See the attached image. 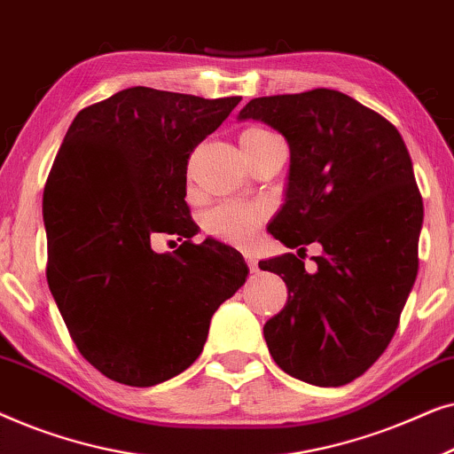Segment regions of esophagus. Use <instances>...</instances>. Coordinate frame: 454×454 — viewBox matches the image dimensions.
<instances>
[{
  "label": "esophagus",
  "mask_w": 454,
  "mask_h": 454,
  "mask_svg": "<svg viewBox=\"0 0 454 454\" xmlns=\"http://www.w3.org/2000/svg\"><path fill=\"white\" fill-rule=\"evenodd\" d=\"M244 258H246V264H247V269H250V272H258V260H256V256H254V254H250V252H246Z\"/></svg>",
  "instance_id": "obj_1"
}]
</instances>
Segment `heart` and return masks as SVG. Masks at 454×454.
<instances>
[{
    "label": "heart",
    "instance_id": "obj_1",
    "mask_svg": "<svg viewBox=\"0 0 454 454\" xmlns=\"http://www.w3.org/2000/svg\"><path fill=\"white\" fill-rule=\"evenodd\" d=\"M272 136L262 128H247L239 136V145L247 146L252 142L264 140ZM266 210L258 204H239V202H225L210 210L204 216V227L215 238L225 239L229 244L246 246L256 235V229L264 221Z\"/></svg>",
    "mask_w": 454,
    "mask_h": 454
}]
</instances>
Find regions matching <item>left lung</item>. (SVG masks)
<instances>
[{
  "mask_svg": "<svg viewBox=\"0 0 454 454\" xmlns=\"http://www.w3.org/2000/svg\"><path fill=\"white\" fill-rule=\"evenodd\" d=\"M239 120L281 132L291 151L285 204L269 231L306 252L262 260L289 300L264 325L278 368L316 387H343L387 349L418 277L424 204L399 129L331 89L252 98Z\"/></svg>",
  "mask_w": 454,
  "mask_h": 454,
  "instance_id": "8db88e82",
  "label": "left lung"
}]
</instances>
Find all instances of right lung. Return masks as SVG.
<instances>
[{"label":"right lung","instance_id":"1","mask_svg":"<svg viewBox=\"0 0 454 454\" xmlns=\"http://www.w3.org/2000/svg\"><path fill=\"white\" fill-rule=\"evenodd\" d=\"M241 97L134 86L74 117L43 192L47 283L78 351L111 380L153 387L182 374L210 318L246 283L241 254L194 244L190 153ZM177 234L173 254L150 247Z\"/></svg>","mask_w":454,"mask_h":454}]
</instances>
